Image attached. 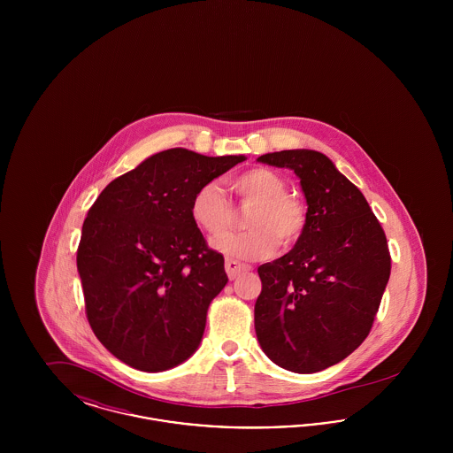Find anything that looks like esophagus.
<instances>
[{
	"label": "esophagus",
	"instance_id": "obj_1",
	"mask_svg": "<svg viewBox=\"0 0 453 453\" xmlns=\"http://www.w3.org/2000/svg\"><path fill=\"white\" fill-rule=\"evenodd\" d=\"M250 268H251V266L242 265V263L234 261V259H226V272H227V277H229L231 280H236L242 273L250 272Z\"/></svg>",
	"mask_w": 453,
	"mask_h": 453
}]
</instances>
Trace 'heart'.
<instances>
[{
    "label": "heart",
    "mask_w": 453,
    "mask_h": 453,
    "mask_svg": "<svg viewBox=\"0 0 453 453\" xmlns=\"http://www.w3.org/2000/svg\"><path fill=\"white\" fill-rule=\"evenodd\" d=\"M239 205L253 207L246 217L250 231L222 237L214 242L229 258L257 261L273 255L277 244L288 250L301 239L307 211L301 200L287 194V183L268 168H251L229 181ZM195 224L211 237L224 236L234 226V209L216 183H207L195 192L190 205Z\"/></svg>",
    "instance_id": "heart-1"
}]
</instances>
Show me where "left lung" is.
Returning a JSON list of instances; mask_svg holds the SVG:
<instances>
[{"label":"left lung","mask_w":453,"mask_h":453,"mask_svg":"<svg viewBox=\"0 0 453 453\" xmlns=\"http://www.w3.org/2000/svg\"><path fill=\"white\" fill-rule=\"evenodd\" d=\"M258 161L301 178L307 224L285 257L258 268L257 336L277 365L314 373L368 336L390 275L388 237L365 196L323 152H270Z\"/></svg>","instance_id":"8db88e82"}]
</instances>
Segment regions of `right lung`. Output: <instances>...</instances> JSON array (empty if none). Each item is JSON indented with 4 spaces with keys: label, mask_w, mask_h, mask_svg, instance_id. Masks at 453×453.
Returning <instances> with one entry per match:
<instances>
[{
    "label": "right lung",
    "mask_w": 453,
    "mask_h": 453,
    "mask_svg": "<svg viewBox=\"0 0 453 453\" xmlns=\"http://www.w3.org/2000/svg\"><path fill=\"white\" fill-rule=\"evenodd\" d=\"M244 159L157 152L108 183L88 211L76 255L88 323L124 364L161 372L200 345L227 275L190 205L200 187Z\"/></svg>",
    "instance_id": "add662e5"
}]
</instances>
